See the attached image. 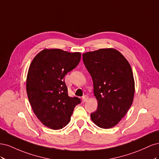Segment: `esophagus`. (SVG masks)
<instances>
[{
  "label": "esophagus",
  "mask_w": 159,
  "mask_h": 159,
  "mask_svg": "<svg viewBox=\"0 0 159 159\" xmlns=\"http://www.w3.org/2000/svg\"><path fill=\"white\" fill-rule=\"evenodd\" d=\"M88 97L87 95H84L83 97H82V102L83 103H85V102H86L88 101Z\"/></svg>",
  "instance_id": "1"
}]
</instances>
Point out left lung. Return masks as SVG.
Masks as SVG:
<instances>
[{
    "label": "left lung",
    "mask_w": 159,
    "mask_h": 159,
    "mask_svg": "<svg viewBox=\"0 0 159 159\" xmlns=\"http://www.w3.org/2000/svg\"><path fill=\"white\" fill-rule=\"evenodd\" d=\"M82 56L98 100V109L91 113V119L99 127L111 128L121 121L133 103L134 81L131 66L121 53L112 48Z\"/></svg>",
    "instance_id": "8db88e82"
}]
</instances>
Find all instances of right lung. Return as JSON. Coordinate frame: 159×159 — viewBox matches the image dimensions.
<instances>
[{
    "instance_id": "right-lung-1",
    "label": "right lung",
    "mask_w": 159,
    "mask_h": 159,
    "mask_svg": "<svg viewBox=\"0 0 159 159\" xmlns=\"http://www.w3.org/2000/svg\"><path fill=\"white\" fill-rule=\"evenodd\" d=\"M80 52L45 49L32 60L26 91L34 113L45 126L60 129L68 125L80 98L70 97L64 78L78 65Z\"/></svg>"
}]
</instances>
